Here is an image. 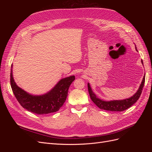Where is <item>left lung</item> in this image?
<instances>
[{
    "mask_svg": "<svg viewBox=\"0 0 152 152\" xmlns=\"http://www.w3.org/2000/svg\"><path fill=\"white\" fill-rule=\"evenodd\" d=\"M142 63V61H141ZM145 81V74L143 77V79L141 82V84L139 87L138 90L137 91L136 93L133 95L132 97L125 99L123 100H113L110 101V102H106L102 99L98 98L96 95L92 91L89 84H87L88 87V91L90 95V98L91 100L93 101L94 103L100 109L104 110H107V111H112V112H122L124 110L131 107L132 105L134 104L138 99L140 98L141 94L142 93V88L144 87V84Z\"/></svg>",
    "mask_w": 152,
    "mask_h": 152,
    "instance_id": "1",
    "label": "left lung"
}]
</instances>
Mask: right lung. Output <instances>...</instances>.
<instances>
[{
	"label": "right lung",
	"instance_id": "right-lung-1",
	"mask_svg": "<svg viewBox=\"0 0 152 152\" xmlns=\"http://www.w3.org/2000/svg\"><path fill=\"white\" fill-rule=\"evenodd\" d=\"M10 76L11 88L18 102L25 109L38 115L58 112L65 102L69 87L75 79L74 75L64 78L48 93L34 96L26 93L16 85L12 77V69Z\"/></svg>",
	"mask_w": 152,
	"mask_h": 152
}]
</instances>
